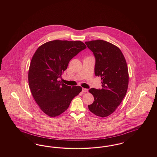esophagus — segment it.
Listing matches in <instances>:
<instances>
[{
    "label": "esophagus",
    "mask_w": 157,
    "mask_h": 157,
    "mask_svg": "<svg viewBox=\"0 0 157 157\" xmlns=\"http://www.w3.org/2000/svg\"><path fill=\"white\" fill-rule=\"evenodd\" d=\"M82 92H88V90L86 89V88H82Z\"/></svg>",
    "instance_id": "34e87169"
}]
</instances>
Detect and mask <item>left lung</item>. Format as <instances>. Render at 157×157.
<instances>
[{"instance_id":"obj_1","label":"left lung","mask_w":157,"mask_h":157,"mask_svg":"<svg viewBox=\"0 0 157 157\" xmlns=\"http://www.w3.org/2000/svg\"><path fill=\"white\" fill-rule=\"evenodd\" d=\"M95 58V74L102 80L101 90H89L94 97L90 111L104 118L114 112L127 94L129 75L126 60L120 48L103 40L85 42Z\"/></svg>"}]
</instances>
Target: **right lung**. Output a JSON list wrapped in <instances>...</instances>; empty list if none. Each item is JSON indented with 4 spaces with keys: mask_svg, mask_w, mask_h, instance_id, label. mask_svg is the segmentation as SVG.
Segmentation results:
<instances>
[{
    "mask_svg": "<svg viewBox=\"0 0 157 157\" xmlns=\"http://www.w3.org/2000/svg\"><path fill=\"white\" fill-rule=\"evenodd\" d=\"M86 48L80 40H55L40 46L34 53L28 72L31 93L40 109L51 117L65 112L81 91L59 81L69 61Z\"/></svg>",
    "mask_w": 157,
    "mask_h": 157,
    "instance_id": "right-lung-1",
    "label": "right lung"
}]
</instances>
